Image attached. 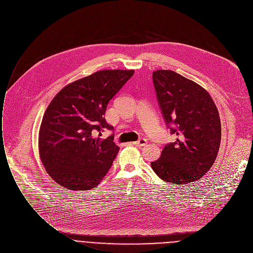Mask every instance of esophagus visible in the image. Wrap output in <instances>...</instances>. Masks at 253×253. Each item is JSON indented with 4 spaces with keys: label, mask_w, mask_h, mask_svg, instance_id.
Wrapping results in <instances>:
<instances>
[{
    "label": "esophagus",
    "mask_w": 253,
    "mask_h": 253,
    "mask_svg": "<svg viewBox=\"0 0 253 253\" xmlns=\"http://www.w3.org/2000/svg\"><path fill=\"white\" fill-rule=\"evenodd\" d=\"M146 143H147L146 139L141 138V139H139L138 141H134V142H133V145H135V146H137V147H142V146L146 145Z\"/></svg>",
    "instance_id": "obj_1"
}]
</instances>
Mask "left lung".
I'll use <instances>...</instances> for the list:
<instances>
[{"label": "left lung", "mask_w": 253, "mask_h": 253, "mask_svg": "<svg viewBox=\"0 0 253 253\" xmlns=\"http://www.w3.org/2000/svg\"><path fill=\"white\" fill-rule=\"evenodd\" d=\"M153 84L166 123L175 140L167 144L151 168L165 181L186 184L214 164L221 143L218 109L206 89L168 70L153 72Z\"/></svg>", "instance_id": "8db88e82"}]
</instances>
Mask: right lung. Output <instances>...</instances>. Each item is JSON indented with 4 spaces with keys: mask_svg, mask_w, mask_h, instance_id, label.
Segmentation results:
<instances>
[{
    "mask_svg": "<svg viewBox=\"0 0 253 253\" xmlns=\"http://www.w3.org/2000/svg\"><path fill=\"white\" fill-rule=\"evenodd\" d=\"M133 70H104L66 85L47 107L38 148L48 174L65 188L83 191L97 186L119 152L105 118L110 100L133 76Z\"/></svg>",
    "mask_w": 253,
    "mask_h": 253,
    "instance_id": "1",
    "label": "right lung"
}]
</instances>
